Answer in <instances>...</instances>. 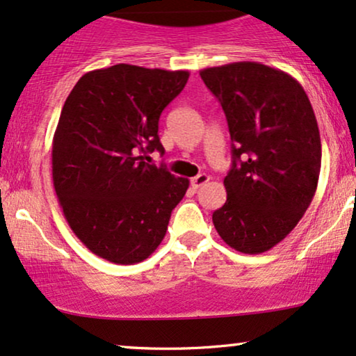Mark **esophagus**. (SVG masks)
Here are the masks:
<instances>
[{"mask_svg":"<svg viewBox=\"0 0 356 356\" xmlns=\"http://www.w3.org/2000/svg\"><path fill=\"white\" fill-rule=\"evenodd\" d=\"M210 181V175H207V174H199L197 175V177H193L192 181H191V186H192V188H199V187H202L204 186V184H207Z\"/></svg>","mask_w":356,"mask_h":356,"instance_id":"1","label":"esophagus"}]
</instances>
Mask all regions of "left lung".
<instances>
[{"label":"left lung","mask_w":356,"mask_h":356,"mask_svg":"<svg viewBox=\"0 0 356 356\" xmlns=\"http://www.w3.org/2000/svg\"><path fill=\"white\" fill-rule=\"evenodd\" d=\"M200 77L233 143L227 202L211 220L233 250L264 253L294 230L316 195L322 146L312 105L298 80L259 62L209 67Z\"/></svg>","instance_id":"left-lung-1"}]
</instances>
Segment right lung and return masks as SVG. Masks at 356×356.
Wrapping results in <instances>:
<instances>
[{
	"label": "right lung",
	"mask_w": 356,
	"mask_h": 356,
	"mask_svg": "<svg viewBox=\"0 0 356 356\" xmlns=\"http://www.w3.org/2000/svg\"><path fill=\"white\" fill-rule=\"evenodd\" d=\"M187 70L118 64L87 72L72 88L52 139V181L64 217L93 254L136 264L164 240L188 179L147 164L164 152L161 113Z\"/></svg>",
	"instance_id": "obj_1"
}]
</instances>
